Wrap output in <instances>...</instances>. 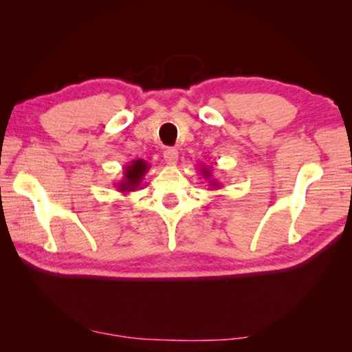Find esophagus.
<instances>
[{"label": "esophagus", "mask_w": 352, "mask_h": 352, "mask_svg": "<svg viewBox=\"0 0 352 352\" xmlns=\"http://www.w3.org/2000/svg\"><path fill=\"white\" fill-rule=\"evenodd\" d=\"M163 157H164V162L168 164H175L178 162V151L175 148H166L163 151Z\"/></svg>", "instance_id": "esophagus-1"}]
</instances>
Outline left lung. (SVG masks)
I'll return each instance as SVG.
<instances>
[{"instance_id": "8db88e82", "label": "left lung", "mask_w": 352, "mask_h": 352, "mask_svg": "<svg viewBox=\"0 0 352 352\" xmlns=\"http://www.w3.org/2000/svg\"><path fill=\"white\" fill-rule=\"evenodd\" d=\"M199 172H201V175L206 178V180H208V184L212 186V190L221 189V184L218 183V180H216V178H212V169L210 168H207L206 164H199Z\"/></svg>"}]
</instances>
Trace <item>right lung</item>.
<instances>
[{"label": "right lung", "instance_id": "1", "mask_svg": "<svg viewBox=\"0 0 352 352\" xmlns=\"http://www.w3.org/2000/svg\"><path fill=\"white\" fill-rule=\"evenodd\" d=\"M148 169H149V164L144 159L133 160L130 164H126L124 169V178L119 183H116L118 190L124 193V195L138 190L142 180H144V177L146 175Z\"/></svg>", "mask_w": 352, "mask_h": 352}]
</instances>
